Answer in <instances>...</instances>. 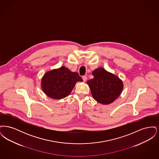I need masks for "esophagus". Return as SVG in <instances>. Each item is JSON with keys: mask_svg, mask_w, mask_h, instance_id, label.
Masks as SVG:
<instances>
[{"mask_svg": "<svg viewBox=\"0 0 159 159\" xmlns=\"http://www.w3.org/2000/svg\"><path fill=\"white\" fill-rule=\"evenodd\" d=\"M87 76H83V77H82V79H83V81L84 82H86V80H87Z\"/></svg>", "mask_w": 159, "mask_h": 159, "instance_id": "1", "label": "esophagus"}]
</instances>
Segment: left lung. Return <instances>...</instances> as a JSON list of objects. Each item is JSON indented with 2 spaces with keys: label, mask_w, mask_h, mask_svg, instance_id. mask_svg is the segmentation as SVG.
Instances as JSON below:
<instances>
[{
  "label": "left lung",
  "mask_w": 159,
  "mask_h": 159,
  "mask_svg": "<svg viewBox=\"0 0 159 159\" xmlns=\"http://www.w3.org/2000/svg\"><path fill=\"white\" fill-rule=\"evenodd\" d=\"M94 77L88 81L93 98L103 104L113 102L120 94L123 83L117 76L98 68L92 73Z\"/></svg>",
  "instance_id": "left-lung-1"
}]
</instances>
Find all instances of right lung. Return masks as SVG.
<instances>
[{
  "mask_svg": "<svg viewBox=\"0 0 159 159\" xmlns=\"http://www.w3.org/2000/svg\"><path fill=\"white\" fill-rule=\"evenodd\" d=\"M79 81H82V79L77 73L61 67L46 73L42 80V87L49 97L60 99L67 97Z\"/></svg>",
  "mask_w": 159,
  "mask_h": 159,
  "instance_id": "obj_1",
  "label": "right lung"
}]
</instances>
